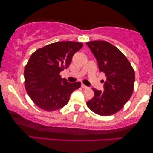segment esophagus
<instances>
[{"label": "esophagus", "mask_w": 153, "mask_h": 153, "mask_svg": "<svg viewBox=\"0 0 153 153\" xmlns=\"http://www.w3.org/2000/svg\"><path fill=\"white\" fill-rule=\"evenodd\" d=\"M81 88H88V86H86V85H85L84 84H83V83H82V84H81Z\"/></svg>", "instance_id": "obj_1"}]
</instances>
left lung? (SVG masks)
I'll return each mask as SVG.
<instances>
[{"instance_id": "obj_1", "label": "left lung", "mask_w": 153, "mask_h": 153, "mask_svg": "<svg viewBox=\"0 0 153 153\" xmlns=\"http://www.w3.org/2000/svg\"><path fill=\"white\" fill-rule=\"evenodd\" d=\"M86 44L97 59L100 71L106 76L104 91L93 88L95 95L86 104L96 114L111 116L122 109L130 99L135 81L134 70L126 56L108 42L96 40Z\"/></svg>"}]
</instances>
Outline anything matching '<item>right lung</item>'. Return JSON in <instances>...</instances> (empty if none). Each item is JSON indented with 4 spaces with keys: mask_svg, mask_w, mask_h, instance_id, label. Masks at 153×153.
<instances>
[{
    "mask_svg": "<svg viewBox=\"0 0 153 153\" xmlns=\"http://www.w3.org/2000/svg\"><path fill=\"white\" fill-rule=\"evenodd\" d=\"M83 47L81 42L62 41L36 50L24 69L27 93L41 109H59L66 105L70 95L81 87L80 82L68 83L60 73L67 69L72 56Z\"/></svg>",
    "mask_w": 153,
    "mask_h": 153,
    "instance_id": "right-lung-1",
    "label": "right lung"
}]
</instances>
